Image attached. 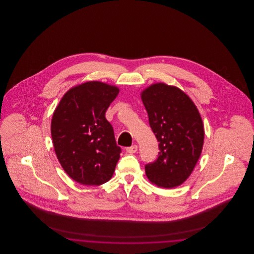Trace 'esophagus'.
<instances>
[{"label":"esophagus","mask_w":254,"mask_h":254,"mask_svg":"<svg viewBox=\"0 0 254 254\" xmlns=\"http://www.w3.org/2000/svg\"><path fill=\"white\" fill-rule=\"evenodd\" d=\"M137 149H138V145H133L131 146H128V147H127V152H128V153H130V154H132V153H135L136 151H137Z\"/></svg>","instance_id":"34e87169"}]
</instances>
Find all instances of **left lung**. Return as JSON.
<instances>
[{
    "label": "left lung",
    "mask_w": 254,
    "mask_h": 254,
    "mask_svg": "<svg viewBox=\"0 0 254 254\" xmlns=\"http://www.w3.org/2000/svg\"><path fill=\"white\" fill-rule=\"evenodd\" d=\"M141 98L160 150L157 159L145 165L146 177L161 188L178 187L202 152L205 132L199 111L181 89L163 83L147 87Z\"/></svg>",
    "instance_id": "left-lung-1"
}]
</instances>
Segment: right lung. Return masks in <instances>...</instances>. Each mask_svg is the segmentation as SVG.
<instances>
[{"label":"right lung","mask_w":254,"mask_h":254,"mask_svg":"<svg viewBox=\"0 0 254 254\" xmlns=\"http://www.w3.org/2000/svg\"><path fill=\"white\" fill-rule=\"evenodd\" d=\"M119 93L116 86L87 82L62 98L51 121V136L61 166L74 181L99 186L110 180L121 147L106 111Z\"/></svg>","instance_id":"add662e5"}]
</instances>
